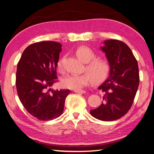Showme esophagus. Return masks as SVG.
<instances>
[{"label":"esophagus","instance_id":"34e87169","mask_svg":"<svg viewBox=\"0 0 154 154\" xmlns=\"http://www.w3.org/2000/svg\"><path fill=\"white\" fill-rule=\"evenodd\" d=\"M75 93H78V94H85V91L84 90H74V91Z\"/></svg>","mask_w":154,"mask_h":154}]
</instances>
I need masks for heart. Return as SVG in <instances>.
I'll return each mask as SVG.
<instances>
[{"instance_id": "heart-1", "label": "heart", "mask_w": 154, "mask_h": 154, "mask_svg": "<svg viewBox=\"0 0 154 154\" xmlns=\"http://www.w3.org/2000/svg\"><path fill=\"white\" fill-rule=\"evenodd\" d=\"M78 57L87 63L85 71L82 74L69 75L63 78L61 84L65 88L74 90H80L90 84L94 80L96 84L100 83L107 79L111 71L110 63L107 59L96 57V53L91 47L80 45L75 49ZM58 70L63 69V60L57 63Z\"/></svg>"}]
</instances>
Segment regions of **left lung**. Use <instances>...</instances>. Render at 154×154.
Returning <instances> with one entry per match:
<instances>
[{
  "instance_id": "obj_1",
  "label": "left lung",
  "mask_w": 154,
  "mask_h": 154,
  "mask_svg": "<svg viewBox=\"0 0 154 154\" xmlns=\"http://www.w3.org/2000/svg\"><path fill=\"white\" fill-rule=\"evenodd\" d=\"M101 49L110 63V75L98 87L104 93L103 102L90 113L103 121H113L123 116L131 107L140 81L138 65L123 42L108 40Z\"/></svg>"
}]
</instances>
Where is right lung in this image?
Instances as JSON below:
<instances>
[{
  "label": "right lung",
  "instance_id": "obj_1",
  "mask_svg": "<svg viewBox=\"0 0 154 154\" xmlns=\"http://www.w3.org/2000/svg\"><path fill=\"white\" fill-rule=\"evenodd\" d=\"M62 45L41 41L26 48L17 65L16 85L23 107L40 120H50L62 114L69 89L54 90L56 67Z\"/></svg>",
  "mask_w": 154,
  "mask_h": 154
}]
</instances>
